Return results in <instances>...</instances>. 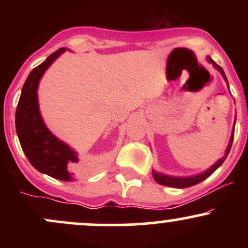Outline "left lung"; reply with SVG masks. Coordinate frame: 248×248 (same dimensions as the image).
I'll use <instances>...</instances> for the list:
<instances>
[{
  "mask_svg": "<svg viewBox=\"0 0 248 248\" xmlns=\"http://www.w3.org/2000/svg\"><path fill=\"white\" fill-rule=\"evenodd\" d=\"M206 60L210 62V63L212 64V66L215 67V68L217 69V71L219 72V73L222 74L223 79L226 80L227 85H228V80H227V77H226V74H224L222 67L218 66V64H217L216 62H215L214 60H212L210 56H207ZM228 89H229V85H228ZM235 121H236V117H235ZM234 128H235V122H234V127H232L231 139H229V144H228V146H227L226 154H224V156L222 157L221 159H218V161H217L216 163L214 164V166L210 167L207 170L202 171V172H201V174L193 175V176H171V175H166V174H162V172L152 170V176H154L155 181H156L157 184H159V185H163V186H168V187H174V188H186V187L194 186V185H197V184H199V182L204 181L206 177H209L210 175H211L212 172L216 170L217 168H219V167L222 166V163L224 162V159H226L227 156H228L229 151H231L232 144V139H234Z\"/></svg>",
  "mask_w": 248,
  "mask_h": 248,
  "instance_id": "left-lung-1",
  "label": "left lung"
}]
</instances>
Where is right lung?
Returning a JSON list of instances; mask_svg holds the SVG:
<instances>
[{
    "label": "right lung",
    "mask_w": 248,
    "mask_h": 248,
    "mask_svg": "<svg viewBox=\"0 0 248 248\" xmlns=\"http://www.w3.org/2000/svg\"><path fill=\"white\" fill-rule=\"evenodd\" d=\"M66 50L61 47L52 52L29 74L16 107V128L22 151L37 170L62 181H73L77 175L87 172L86 164L80 161L79 155L69 145L47 129L38 103L42 77Z\"/></svg>",
    "instance_id": "1"
}]
</instances>
